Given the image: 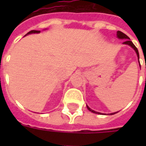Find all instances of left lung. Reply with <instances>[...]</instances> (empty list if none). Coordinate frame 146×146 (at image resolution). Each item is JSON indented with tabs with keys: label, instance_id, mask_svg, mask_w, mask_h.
I'll return each instance as SVG.
<instances>
[{
	"label": "left lung",
	"instance_id": "obj_1",
	"mask_svg": "<svg viewBox=\"0 0 146 146\" xmlns=\"http://www.w3.org/2000/svg\"><path fill=\"white\" fill-rule=\"evenodd\" d=\"M117 37L119 39H125V40H126L124 42H123V44H127V45H129V46L131 47L132 48H133V50L136 51V55H137V57H138V61H139V54L138 49L136 48V47L134 45L133 43V42L130 41V38H129L128 37L127 35H125L124 33H123L122 32H120V31H117ZM139 66H140V63H139ZM140 68H141V66H140ZM86 107H87V108H88V110L91 111V112H92V113H98V114H102V115L105 114V113H100V112H97V111H94V110H92V109L90 108H89L88 105H86ZM117 113V112H114V113H109V114H111V115H113V114H114V113Z\"/></svg>",
	"mask_w": 146,
	"mask_h": 146
}]
</instances>
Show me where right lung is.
I'll list each match as a JSON object with an SVG mask.
<instances>
[{"instance_id":"add662e5","label":"right lung","mask_w":146,"mask_h":146,"mask_svg":"<svg viewBox=\"0 0 146 146\" xmlns=\"http://www.w3.org/2000/svg\"><path fill=\"white\" fill-rule=\"evenodd\" d=\"M34 33H40V31H38V30H32V31H30V32H29V33H27V34H26V35H29V34H34ZM26 35H25V36H26Z\"/></svg>"}]
</instances>
